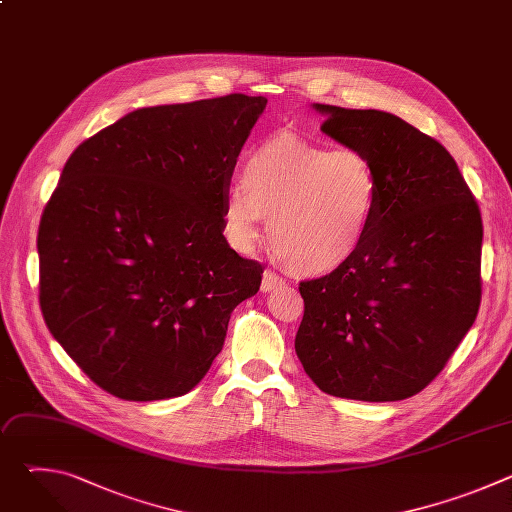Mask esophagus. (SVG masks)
I'll list each match as a JSON object with an SVG mask.
<instances>
[{"label":"esophagus","mask_w":512,"mask_h":512,"mask_svg":"<svg viewBox=\"0 0 512 512\" xmlns=\"http://www.w3.org/2000/svg\"><path fill=\"white\" fill-rule=\"evenodd\" d=\"M283 283V277L271 269L263 271V279H261V291H271L275 287H279Z\"/></svg>","instance_id":"1"}]
</instances>
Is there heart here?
<instances>
[{"label": "heart", "mask_w": 512, "mask_h": 512, "mask_svg": "<svg viewBox=\"0 0 512 512\" xmlns=\"http://www.w3.org/2000/svg\"><path fill=\"white\" fill-rule=\"evenodd\" d=\"M379 208L381 178L367 154L283 133L245 158L243 186L225 194L223 225L233 247L249 251L269 216V241L285 265L326 275L367 243Z\"/></svg>", "instance_id": "b5f03b06"}]
</instances>
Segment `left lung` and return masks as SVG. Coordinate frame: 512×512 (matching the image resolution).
<instances>
[{"label": "left lung", "mask_w": 512, "mask_h": 512, "mask_svg": "<svg viewBox=\"0 0 512 512\" xmlns=\"http://www.w3.org/2000/svg\"><path fill=\"white\" fill-rule=\"evenodd\" d=\"M320 129L381 178L373 233L340 269L300 283L296 352L328 395L401 401L423 391L482 300V216L444 145L397 115L314 105Z\"/></svg>", "instance_id": "8db88e82"}]
</instances>
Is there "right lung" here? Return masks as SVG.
<instances>
[{"label": "right lung", "instance_id": "obj_1", "mask_svg": "<svg viewBox=\"0 0 512 512\" xmlns=\"http://www.w3.org/2000/svg\"><path fill=\"white\" fill-rule=\"evenodd\" d=\"M267 105L241 93L143 107L72 152L40 221L52 336L123 401L180 397L223 350L263 267L229 247L223 202Z\"/></svg>", "mask_w": 512, "mask_h": 512}]
</instances>
